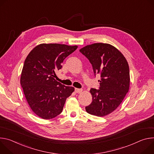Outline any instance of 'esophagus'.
<instances>
[{
    "label": "esophagus",
    "mask_w": 154,
    "mask_h": 154,
    "mask_svg": "<svg viewBox=\"0 0 154 154\" xmlns=\"http://www.w3.org/2000/svg\"><path fill=\"white\" fill-rule=\"evenodd\" d=\"M82 89H78V88H75V92L76 93H78V94H79V93H81V92H82Z\"/></svg>",
    "instance_id": "34e87169"
}]
</instances>
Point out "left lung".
Wrapping results in <instances>:
<instances>
[{
    "label": "left lung",
    "instance_id": "left-lung-1",
    "mask_svg": "<svg viewBox=\"0 0 154 154\" xmlns=\"http://www.w3.org/2000/svg\"><path fill=\"white\" fill-rule=\"evenodd\" d=\"M79 51L92 64L95 76L100 75L98 89L92 88V103L86 108L92 115L102 117L114 111L129 90L130 71L123 54L113 46L94 43Z\"/></svg>",
    "mask_w": 154,
    "mask_h": 154
}]
</instances>
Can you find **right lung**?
Masks as SVG:
<instances>
[{"mask_svg": "<svg viewBox=\"0 0 154 154\" xmlns=\"http://www.w3.org/2000/svg\"><path fill=\"white\" fill-rule=\"evenodd\" d=\"M77 46L41 44L27 56L21 76V84L28 103L38 116L53 119L60 114L66 98L75 89L57 81L56 72Z\"/></svg>", "mask_w": 154, "mask_h": 154, "instance_id": "1", "label": "right lung"}]
</instances>
